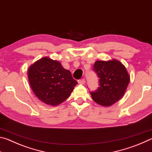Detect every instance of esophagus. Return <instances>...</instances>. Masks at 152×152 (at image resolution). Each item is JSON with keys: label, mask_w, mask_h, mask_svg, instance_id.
<instances>
[{"label": "esophagus", "mask_w": 152, "mask_h": 152, "mask_svg": "<svg viewBox=\"0 0 152 152\" xmlns=\"http://www.w3.org/2000/svg\"><path fill=\"white\" fill-rule=\"evenodd\" d=\"M85 82H86L85 79H80V80H78V83L80 84H84V83H85Z\"/></svg>", "instance_id": "34e87169"}]
</instances>
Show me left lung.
I'll list each match as a JSON object with an SVG mask.
<instances>
[{"mask_svg": "<svg viewBox=\"0 0 152 152\" xmlns=\"http://www.w3.org/2000/svg\"><path fill=\"white\" fill-rule=\"evenodd\" d=\"M92 70L99 78V86L96 91L90 92L96 103L109 107L121 99L129 82L130 76L119 61H96Z\"/></svg>", "mask_w": 152, "mask_h": 152, "instance_id": "1", "label": "left lung"}]
</instances>
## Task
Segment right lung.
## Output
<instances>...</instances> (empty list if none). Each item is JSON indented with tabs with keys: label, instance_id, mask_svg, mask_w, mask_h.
I'll return each mask as SVG.
<instances>
[{
	"label": "right lung",
	"instance_id": "add662e5",
	"mask_svg": "<svg viewBox=\"0 0 152 152\" xmlns=\"http://www.w3.org/2000/svg\"><path fill=\"white\" fill-rule=\"evenodd\" d=\"M28 78L33 92L40 101L56 106L70 96L78 82L58 61L43 58L30 66Z\"/></svg>",
	"mask_w": 152,
	"mask_h": 152
}]
</instances>
